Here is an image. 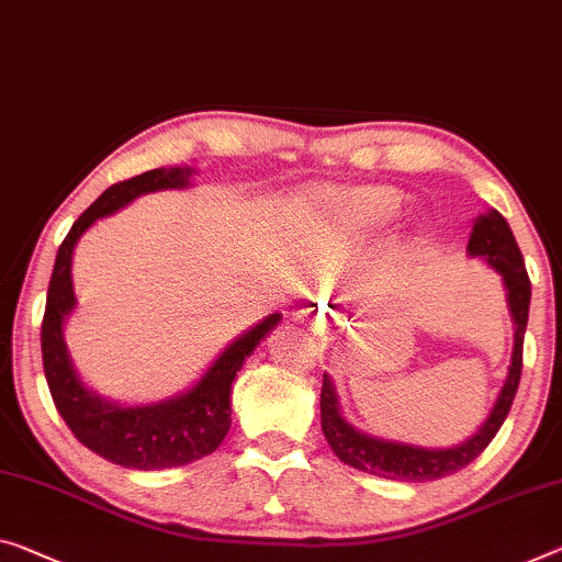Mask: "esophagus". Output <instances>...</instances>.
Here are the masks:
<instances>
[{"label": "esophagus", "mask_w": 562, "mask_h": 562, "mask_svg": "<svg viewBox=\"0 0 562 562\" xmlns=\"http://www.w3.org/2000/svg\"><path fill=\"white\" fill-rule=\"evenodd\" d=\"M304 316H311V318H314V314H311V311H304ZM316 324V322H314Z\"/></svg>", "instance_id": "34e87169"}]
</instances>
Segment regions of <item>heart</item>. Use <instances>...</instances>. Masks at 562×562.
<instances>
[{
  "label": "heart",
  "instance_id": "b5f03b06",
  "mask_svg": "<svg viewBox=\"0 0 562 562\" xmlns=\"http://www.w3.org/2000/svg\"><path fill=\"white\" fill-rule=\"evenodd\" d=\"M404 209L402 195L394 188H361L336 198L331 218L336 228L351 236H367L390 228Z\"/></svg>",
  "mask_w": 562,
  "mask_h": 562
}]
</instances>
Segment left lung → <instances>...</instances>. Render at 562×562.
Here are the masks:
<instances>
[{
    "mask_svg": "<svg viewBox=\"0 0 562 562\" xmlns=\"http://www.w3.org/2000/svg\"><path fill=\"white\" fill-rule=\"evenodd\" d=\"M468 251L472 256H482L485 261L503 273L507 286V301H510V311L515 318V349H513V364L507 382L499 392L495 407H492L485 425L477 429V435L470 437L468 442L452 450H422V447L412 445H396L384 442V439L361 435L351 425L341 419L339 404H336L334 384L331 379L324 374L322 384V429L326 442L336 452L341 462L351 464V468L364 470L369 474L386 480H402V482H427L437 477H447L457 470L468 468V464L480 457L482 450L492 442L499 427L513 407L517 384H520L522 374V341H525V326H528V311H530V279L528 269H525V258L520 254V246L513 236L510 226L503 218V213L490 211L487 215H480L474 223Z\"/></svg>",
    "mask_w": 562,
    "mask_h": 562,
    "instance_id": "obj_1",
    "label": "left lung"
}]
</instances>
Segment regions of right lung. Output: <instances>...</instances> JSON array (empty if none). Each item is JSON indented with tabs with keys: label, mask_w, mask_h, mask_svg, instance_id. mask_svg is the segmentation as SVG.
Here are the masks:
<instances>
[{
	"label": "right lung",
	"mask_w": 562,
	"mask_h": 562,
	"mask_svg": "<svg viewBox=\"0 0 562 562\" xmlns=\"http://www.w3.org/2000/svg\"><path fill=\"white\" fill-rule=\"evenodd\" d=\"M180 186H186V170L180 168H155L110 186L72 223L70 233L59 244L47 289L45 318H42V364H45L49 394L55 400L57 412L63 414L72 435L85 447H90L94 454L133 470L180 468V464L211 454L223 442L231 427L233 376L244 367L246 357H251L258 341L281 318V314H271L251 331L233 341L191 392L170 402L123 409L85 390L70 364L63 339V322L75 306L70 263L77 238L94 221L123 209L133 198L160 191V188Z\"/></svg>",
	"instance_id": "add662e5"
}]
</instances>
